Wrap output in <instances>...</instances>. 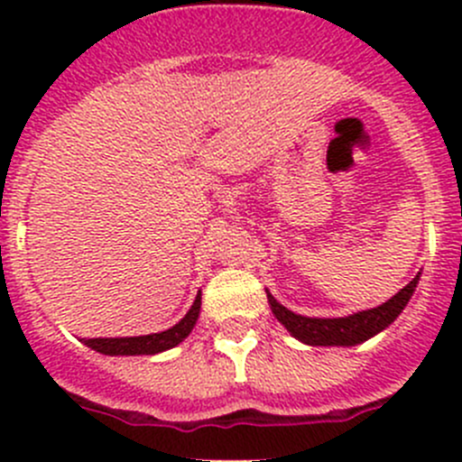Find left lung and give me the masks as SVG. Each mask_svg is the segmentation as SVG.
<instances>
[{
    "label": "left lung",
    "instance_id": "1",
    "mask_svg": "<svg viewBox=\"0 0 462 462\" xmlns=\"http://www.w3.org/2000/svg\"><path fill=\"white\" fill-rule=\"evenodd\" d=\"M418 279H420V273L402 291L395 292L389 301L371 310L353 313L348 318H304V315L292 313L286 306L279 304L270 292L268 304L273 309L274 318L286 326L288 333L300 339V342L309 344V346H356V344L366 342L380 330H384L391 321L402 313L404 306L411 300L413 291H416Z\"/></svg>",
    "mask_w": 462,
    "mask_h": 462
}]
</instances>
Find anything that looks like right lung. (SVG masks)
I'll return each mask as SVG.
<instances>
[{
  "mask_svg": "<svg viewBox=\"0 0 462 462\" xmlns=\"http://www.w3.org/2000/svg\"><path fill=\"white\" fill-rule=\"evenodd\" d=\"M199 310H201V292L197 295L188 315L171 328L161 330V333L141 335V337H93L82 339V342L93 351L102 353V356H156V353L167 351V348H174L176 344H180L192 333L194 324L199 319Z\"/></svg>",
  "mask_w": 462,
  "mask_h": 462,
  "instance_id": "add662e5",
  "label": "right lung"
}]
</instances>
